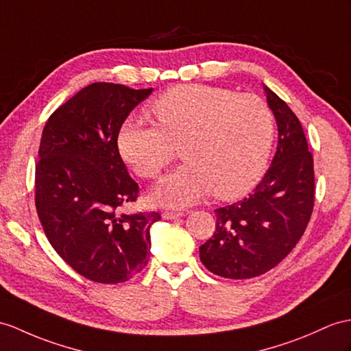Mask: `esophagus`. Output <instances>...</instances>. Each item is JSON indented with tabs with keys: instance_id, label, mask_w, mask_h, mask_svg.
<instances>
[{
	"instance_id": "34e87169",
	"label": "esophagus",
	"mask_w": 351,
	"mask_h": 351,
	"mask_svg": "<svg viewBox=\"0 0 351 351\" xmlns=\"http://www.w3.org/2000/svg\"><path fill=\"white\" fill-rule=\"evenodd\" d=\"M184 213H176V211H164L162 213V217L165 220H173V219H178V217H183Z\"/></svg>"
}]
</instances>
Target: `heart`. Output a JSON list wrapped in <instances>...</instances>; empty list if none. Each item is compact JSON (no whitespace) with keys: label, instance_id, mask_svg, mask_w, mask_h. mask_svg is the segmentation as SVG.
I'll list each match as a JSON object with an SVG mask.
<instances>
[{"label":"heart","instance_id":"b5f03b06","mask_svg":"<svg viewBox=\"0 0 351 351\" xmlns=\"http://www.w3.org/2000/svg\"><path fill=\"white\" fill-rule=\"evenodd\" d=\"M158 126L126 121L117 135L125 162L144 178L158 177L180 146L183 165L152 192L167 207H187L208 195L237 198L261 180L276 138L268 102L207 84H180L153 102Z\"/></svg>","mask_w":351,"mask_h":351}]
</instances>
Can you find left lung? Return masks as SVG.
Segmentation results:
<instances>
[{"mask_svg": "<svg viewBox=\"0 0 351 351\" xmlns=\"http://www.w3.org/2000/svg\"><path fill=\"white\" fill-rule=\"evenodd\" d=\"M263 89L278 128L274 159L247 198L215 210L216 232L199 247L204 267L225 278H253L274 268L302 237L314 207L313 155L301 122Z\"/></svg>", "mask_w": 351, "mask_h": 351, "instance_id": "8db88e82", "label": "left lung"}]
</instances>
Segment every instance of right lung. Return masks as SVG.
Wrapping results in <instances>:
<instances>
[{
	"label": "right lung",
	"mask_w": 351,
	"mask_h": 351,
	"mask_svg": "<svg viewBox=\"0 0 351 351\" xmlns=\"http://www.w3.org/2000/svg\"><path fill=\"white\" fill-rule=\"evenodd\" d=\"M150 89L92 83L43 130L36 165V207L55 252L97 283H123L149 262L150 228L159 213L119 211L138 196L121 158L117 135Z\"/></svg>",
	"instance_id": "add662e5"
}]
</instances>
